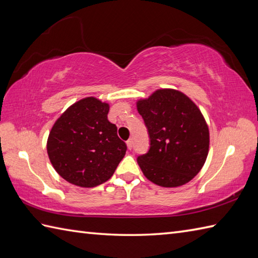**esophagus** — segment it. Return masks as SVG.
<instances>
[{
  "label": "esophagus",
  "instance_id": "obj_1",
  "mask_svg": "<svg viewBox=\"0 0 258 258\" xmlns=\"http://www.w3.org/2000/svg\"><path fill=\"white\" fill-rule=\"evenodd\" d=\"M126 143H127V147L131 150L133 147V139H130L127 142H126Z\"/></svg>",
  "mask_w": 258,
  "mask_h": 258
}]
</instances>
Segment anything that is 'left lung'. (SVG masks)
Segmentation results:
<instances>
[{
	"label": "left lung",
	"mask_w": 258,
	"mask_h": 258,
	"mask_svg": "<svg viewBox=\"0 0 258 258\" xmlns=\"http://www.w3.org/2000/svg\"><path fill=\"white\" fill-rule=\"evenodd\" d=\"M150 138V149L138 163L151 182L163 187L186 184L204 165L210 133L204 117L183 93L158 90L138 102Z\"/></svg>",
	"instance_id": "left-lung-1"
}]
</instances>
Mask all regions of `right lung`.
I'll return each mask as SVG.
<instances>
[{
	"label": "right lung",
	"mask_w": 258,
	"mask_h": 258,
	"mask_svg": "<svg viewBox=\"0 0 258 258\" xmlns=\"http://www.w3.org/2000/svg\"><path fill=\"white\" fill-rule=\"evenodd\" d=\"M109 106L86 97L65 111L48 135L47 154L69 183L94 187L111 178L127 146L107 119Z\"/></svg>",
	"instance_id": "add662e5"
}]
</instances>
